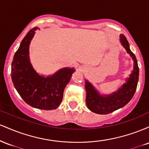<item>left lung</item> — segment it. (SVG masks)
Instances as JSON below:
<instances>
[{
  "mask_svg": "<svg viewBox=\"0 0 149 149\" xmlns=\"http://www.w3.org/2000/svg\"><path fill=\"white\" fill-rule=\"evenodd\" d=\"M120 42L134 61V69L125 83L116 92L108 96H101L88 80H85L87 107L97 114H108L123 107L134 96L139 80V67L134 54L130 50L129 43L124 35L120 36Z\"/></svg>",
  "mask_w": 149,
  "mask_h": 149,
  "instance_id": "left-lung-1",
  "label": "left lung"
}]
</instances>
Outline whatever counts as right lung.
<instances>
[{
    "label": "right lung",
    "instance_id": "add662e5",
    "mask_svg": "<svg viewBox=\"0 0 149 149\" xmlns=\"http://www.w3.org/2000/svg\"><path fill=\"white\" fill-rule=\"evenodd\" d=\"M38 29L34 27L27 33L15 52L12 63V80L26 103L38 109L52 110L61 104L65 87L75 69L65 68L47 78L34 71L29 61V47Z\"/></svg>",
    "mask_w": 149,
    "mask_h": 149
}]
</instances>
